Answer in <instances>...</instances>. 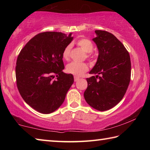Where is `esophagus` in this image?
Here are the masks:
<instances>
[{"instance_id": "34e87169", "label": "esophagus", "mask_w": 150, "mask_h": 150, "mask_svg": "<svg viewBox=\"0 0 150 150\" xmlns=\"http://www.w3.org/2000/svg\"><path fill=\"white\" fill-rule=\"evenodd\" d=\"M79 77H76V76H75L74 77V80H75V81H77L79 79Z\"/></svg>"}]
</instances>
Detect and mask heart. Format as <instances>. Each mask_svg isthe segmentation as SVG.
Instances as JSON below:
<instances>
[{"instance_id":"1","label":"heart","mask_w":150,"mask_h":150,"mask_svg":"<svg viewBox=\"0 0 150 150\" xmlns=\"http://www.w3.org/2000/svg\"><path fill=\"white\" fill-rule=\"evenodd\" d=\"M77 44L85 52L87 53V57H90L91 56V52H93L94 49V45L93 42L87 38H81L77 41ZM71 49V45L70 44L67 45L64 50L63 51L62 56L63 59L65 60H68L70 56ZM67 71L77 77H80L83 75L84 73L87 71L88 69V67L87 64L85 63H78V62H71L67 66Z\"/></svg>"}]
</instances>
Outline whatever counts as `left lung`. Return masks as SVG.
<instances>
[{
	"label": "left lung",
	"instance_id": "8db88e82",
	"mask_svg": "<svg viewBox=\"0 0 150 150\" xmlns=\"http://www.w3.org/2000/svg\"><path fill=\"white\" fill-rule=\"evenodd\" d=\"M93 39L98 50L95 65L87 79V88L84 97L91 107L99 111L107 110L122 99L130 81V55L124 45L112 34L95 30Z\"/></svg>",
	"mask_w": 150,
	"mask_h": 150
}]
</instances>
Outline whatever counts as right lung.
Returning <instances> with one entry per match:
<instances>
[{
  "instance_id": "right-lung-1",
  "label": "right lung",
  "mask_w": 150,
  "mask_h": 150,
  "mask_svg": "<svg viewBox=\"0 0 150 150\" xmlns=\"http://www.w3.org/2000/svg\"><path fill=\"white\" fill-rule=\"evenodd\" d=\"M71 34L40 33L27 43L18 56V89L25 102L40 113L56 110L74 82L72 74L63 72L62 53L73 40Z\"/></svg>"
}]
</instances>
